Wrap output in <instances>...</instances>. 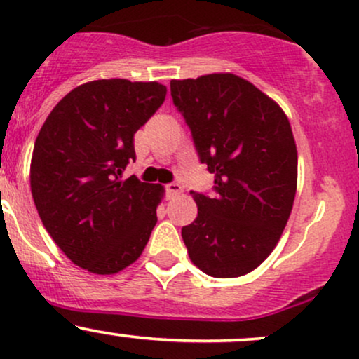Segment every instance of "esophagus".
Instances as JSON below:
<instances>
[{"label":"esophagus","instance_id":"1","mask_svg":"<svg viewBox=\"0 0 359 359\" xmlns=\"http://www.w3.org/2000/svg\"><path fill=\"white\" fill-rule=\"evenodd\" d=\"M165 189H167V197H168V199H172V197L179 196V194L182 192V185L177 184V182L167 184V185H165Z\"/></svg>","mask_w":359,"mask_h":359}]
</instances>
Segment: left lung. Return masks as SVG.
Returning a JSON list of instances; mask_svg holds the SVG:
<instances>
[{
  "label": "left lung",
  "instance_id": "obj_1",
  "mask_svg": "<svg viewBox=\"0 0 359 359\" xmlns=\"http://www.w3.org/2000/svg\"><path fill=\"white\" fill-rule=\"evenodd\" d=\"M217 196L192 192L197 217L184 226L189 258L205 275L234 278L275 250L297 191V147L283 109L231 72L170 81Z\"/></svg>",
  "mask_w": 359,
  "mask_h": 359
}]
</instances>
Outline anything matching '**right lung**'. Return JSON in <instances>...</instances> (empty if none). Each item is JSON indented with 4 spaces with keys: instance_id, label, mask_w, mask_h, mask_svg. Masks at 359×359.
<instances>
[{
    "instance_id": "right-lung-1",
    "label": "right lung",
    "mask_w": 359,
    "mask_h": 359,
    "mask_svg": "<svg viewBox=\"0 0 359 359\" xmlns=\"http://www.w3.org/2000/svg\"><path fill=\"white\" fill-rule=\"evenodd\" d=\"M160 82L100 79L57 102L35 140L30 187L45 229L74 265L114 275L140 258L165 189L123 172L135 133L163 104Z\"/></svg>"
}]
</instances>
